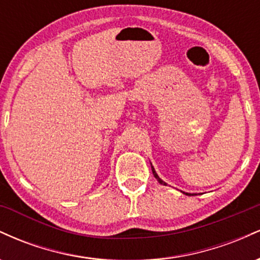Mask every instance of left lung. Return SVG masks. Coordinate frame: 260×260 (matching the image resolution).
<instances>
[{
  "label": "left lung",
  "mask_w": 260,
  "mask_h": 260,
  "mask_svg": "<svg viewBox=\"0 0 260 260\" xmlns=\"http://www.w3.org/2000/svg\"><path fill=\"white\" fill-rule=\"evenodd\" d=\"M150 165H151V164H150ZM151 171H153V175H154V177L156 178L157 182H159L160 184H164V186H168V183H166V182H164L162 180H161V178L159 177V175L156 174V171H155V169L153 168V165H151ZM183 193H186V192H183ZM186 194H189V196H190V193H186Z\"/></svg>",
  "instance_id": "left-lung-1"
}]
</instances>
